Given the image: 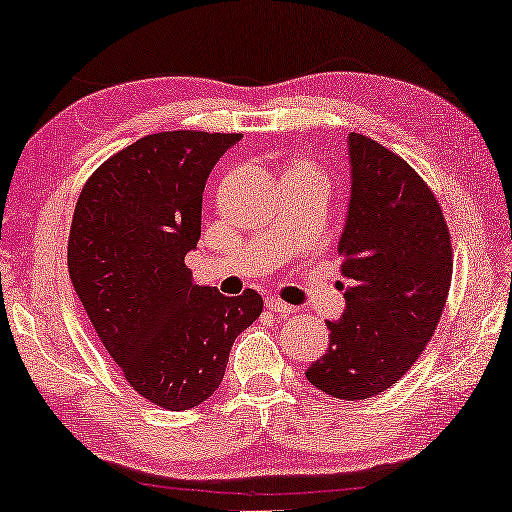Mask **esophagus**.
Here are the masks:
<instances>
[{
	"label": "esophagus",
	"mask_w": 512,
	"mask_h": 512,
	"mask_svg": "<svg viewBox=\"0 0 512 512\" xmlns=\"http://www.w3.org/2000/svg\"><path fill=\"white\" fill-rule=\"evenodd\" d=\"M266 310L275 312V314H282V316H289L291 312H294V307H291L289 303H285V300L271 296V298H266Z\"/></svg>",
	"instance_id": "34e87169"
}]
</instances>
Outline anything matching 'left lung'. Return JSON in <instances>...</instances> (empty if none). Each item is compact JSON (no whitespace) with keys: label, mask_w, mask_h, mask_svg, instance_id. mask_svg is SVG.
Here are the masks:
<instances>
[{"label":"left lung","mask_w":512,"mask_h":512,"mask_svg":"<svg viewBox=\"0 0 512 512\" xmlns=\"http://www.w3.org/2000/svg\"><path fill=\"white\" fill-rule=\"evenodd\" d=\"M351 200L339 255L346 310L328 321V353L307 367L335 399H371L405 376L431 342L451 287L453 250L442 207L399 154L348 134Z\"/></svg>","instance_id":"obj_1"}]
</instances>
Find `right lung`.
Returning <instances> with one entry per match:
<instances>
[{"instance_id": "add662e5", "label": "right lung", "mask_w": 512, "mask_h": 512, "mask_svg": "<svg viewBox=\"0 0 512 512\" xmlns=\"http://www.w3.org/2000/svg\"><path fill=\"white\" fill-rule=\"evenodd\" d=\"M243 134L177 129L109 157L79 193L68 239L72 287L97 337L143 399L180 412L212 396L230 348L259 314L253 289L193 285L202 191Z\"/></svg>"}]
</instances>
